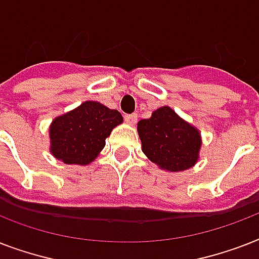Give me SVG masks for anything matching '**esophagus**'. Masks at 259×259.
I'll return each mask as SVG.
<instances>
[{
	"mask_svg": "<svg viewBox=\"0 0 259 259\" xmlns=\"http://www.w3.org/2000/svg\"><path fill=\"white\" fill-rule=\"evenodd\" d=\"M125 121L129 123V125H134L137 122V114H126L125 115Z\"/></svg>",
	"mask_w": 259,
	"mask_h": 259,
	"instance_id": "obj_1",
	"label": "esophagus"
}]
</instances>
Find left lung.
<instances>
[{
	"label": "left lung",
	"mask_w": 259,
	"mask_h": 259,
	"mask_svg": "<svg viewBox=\"0 0 259 259\" xmlns=\"http://www.w3.org/2000/svg\"><path fill=\"white\" fill-rule=\"evenodd\" d=\"M142 152L161 169L180 172L196 164L201 146L200 133L169 106H162L137 125Z\"/></svg>",
	"instance_id": "8db88e82"
}]
</instances>
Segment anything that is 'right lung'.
Here are the masks:
<instances>
[{
	"instance_id": "right-lung-1",
	"label": "right lung",
	"mask_w": 259,
	"mask_h": 259,
	"mask_svg": "<svg viewBox=\"0 0 259 259\" xmlns=\"http://www.w3.org/2000/svg\"><path fill=\"white\" fill-rule=\"evenodd\" d=\"M123 118L99 102L86 101L56 117L50 126L51 153L64 164L87 165L105 148L111 130Z\"/></svg>"
}]
</instances>
